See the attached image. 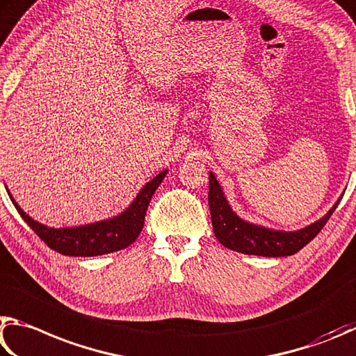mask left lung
I'll return each instance as SVG.
<instances>
[{"label": "left lung", "mask_w": 356, "mask_h": 356, "mask_svg": "<svg viewBox=\"0 0 356 356\" xmlns=\"http://www.w3.org/2000/svg\"><path fill=\"white\" fill-rule=\"evenodd\" d=\"M208 202L214 234L223 247L244 254L277 258L294 254L313 241L328 222L341 198L322 219L302 229H297V232H278V229L254 225V223L241 219L228 204L213 172L209 173Z\"/></svg>", "instance_id": "obj_1"}]
</instances>
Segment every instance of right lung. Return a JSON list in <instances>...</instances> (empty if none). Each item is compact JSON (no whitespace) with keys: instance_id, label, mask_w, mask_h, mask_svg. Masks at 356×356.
Wrapping results in <instances>:
<instances>
[{"instance_id":"add662e5","label":"right lung","mask_w":356,"mask_h":356,"mask_svg":"<svg viewBox=\"0 0 356 356\" xmlns=\"http://www.w3.org/2000/svg\"><path fill=\"white\" fill-rule=\"evenodd\" d=\"M165 175L167 170H162L156 175L152 181L143 186L133 203L122 214L108 220H99L95 223H89V225L72 228H51L42 225V223L31 219L18 207L17 202L12 198L10 192L9 197L17 208L18 214L22 216V219L54 252L68 254V257H98V254H106L127 248L137 239V236L140 234L143 228V220H145L149 200H152L154 191L159 188Z\"/></svg>"}]
</instances>
